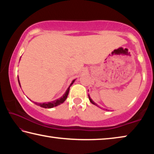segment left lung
<instances>
[{
    "instance_id": "1",
    "label": "left lung",
    "mask_w": 154,
    "mask_h": 154,
    "mask_svg": "<svg viewBox=\"0 0 154 154\" xmlns=\"http://www.w3.org/2000/svg\"><path fill=\"white\" fill-rule=\"evenodd\" d=\"M88 97H89V100H90V103H92L93 105H96V106H98V105H97V104H96V103L94 102V101L92 100V99H91V98H90V95H89V94H88ZM98 107H100V106H98ZM106 111H107V109H106Z\"/></svg>"
}]
</instances>
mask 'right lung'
<instances>
[{"label":"right lung","mask_w":154,"mask_h":154,"mask_svg":"<svg viewBox=\"0 0 154 154\" xmlns=\"http://www.w3.org/2000/svg\"><path fill=\"white\" fill-rule=\"evenodd\" d=\"M17 79H18V82H19V84H20V86L21 87V85H20V80H19V78H18V77H17ZM75 79H74V80H72V82H71V85H69V87L68 88V89L66 90V92H65V93L63 95H62V97H60V98H58V99H56V100H54V101H51V102H48V103H36V102H32L35 104V105H38V106H41V107H43V108H53V107H54V106H58V105H60V104H62V103H63L65 100H66V98H67V96H68V94H69V90H70V87L71 86V85H72V83H73L74 82H75Z\"/></svg>","instance_id":"obj_1"}]
</instances>
